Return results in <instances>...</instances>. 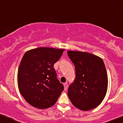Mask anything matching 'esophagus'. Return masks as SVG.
Here are the masks:
<instances>
[{"mask_svg": "<svg viewBox=\"0 0 123 123\" xmlns=\"http://www.w3.org/2000/svg\"><path fill=\"white\" fill-rule=\"evenodd\" d=\"M63 86H64V88H65L64 89H65V91H66L67 88H68V84L67 83H65L63 84Z\"/></svg>", "mask_w": 123, "mask_h": 123, "instance_id": "obj_1", "label": "esophagus"}]
</instances>
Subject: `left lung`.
Returning <instances> with one entry per match:
<instances>
[{"label": "left lung", "mask_w": 123, "mask_h": 123, "mask_svg": "<svg viewBox=\"0 0 123 123\" xmlns=\"http://www.w3.org/2000/svg\"><path fill=\"white\" fill-rule=\"evenodd\" d=\"M67 54L76 70V78L68 89L69 99L82 111L94 109L101 103L107 91L108 76L104 62L88 52L68 51Z\"/></svg>", "instance_id": "left-lung-1"}]
</instances>
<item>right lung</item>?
<instances>
[{"instance_id": "1", "label": "right lung", "mask_w": 123, "mask_h": 123, "mask_svg": "<svg viewBox=\"0 0 123 123\" xmlns=\"http://www.w3.org/2000/svg\"><path fill=\"white\" fill-rule=\"evenodd\" d=\"M64 49L38 47L23 56L18 72V85L25 100L33 107L44 109L56 103L63 91L57 78L54 65Z\"/></svg>"}]
</instances>
